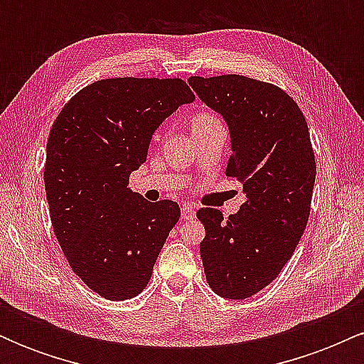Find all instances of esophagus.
Segmentation results:
<instances>
[{
  "mask_svg": "<svg viewBox=\"0 0 364 364\" xmlns=\"http://www.w3.org/2000/svg\"><path fill=\"white\" fill-rule=\"evenodd\" d=\"M181 217L185 220H190L195 217V207L191 203H183L181 205Z\"/></svg>",
  "mask_w": 364,
  "mask_h": 364,
  "instance_id": "1",
  "label": "esophagus"
}]
</instances>
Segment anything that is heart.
I'll list each match as a JSON object with an SVG mask.
<instances>
[{
	"instance_id": "b5f03b06",
	"label": "heart",
	"mask_w": 364,
	"mask_h": 364,
	"mask_svg": "<svg viewBox=\"0 0 364 364\" xmlns=\"http://www.w3.org/2000/svg\"><path fill=\"white\" fill-rule=\"evenodd\" d=\"M217 121V118L212 112H207V111H200L196 112V114L191 118V127L193 128H198V127H205L208 123H214Z\"/></svg>"
}]
</instances>
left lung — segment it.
I'll list each match as a JSON object with an SVG mask.
<instances>
[{
    "label": "left lung",
    "mask_w": 364,
    "mask_h": 364,
    "mask_svg": "<svg viewBox=\"0 0 364 364\" xmlns=\"http://www.w3.org/2000/svg\"><path fill=\"white\" fill-rule=\"evenodd\" d=\"M231 133L225 174L243 183L240 212H196L205 228L200 257L208 286L223 298L257 294L281 274L308 224L316 176L306 119L281 87L243 75L190 77Z\"/></svg>",
    "instance_id": "1"
}]
</instances>
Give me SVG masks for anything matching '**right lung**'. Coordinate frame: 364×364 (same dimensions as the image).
<instances>
[{
	"label": "right lung",
	"mask_w": 364,
	"mask_h": 364,
	"mask_svg": "<svg viewBox=\"0 0 364 364\" xmlns=\"http://www.w3.org/2000/svg\"><path fill=\"white\" fill-rule=\"evenodd\" d=\"M193 99L181 78H106L54 119L44 166L53 231L73 272L102 298L123 301L147 287L179 220L176 202H147L128 185L156 128Z\"/></svg>",
	"instance_id": "obj_1"
}]
</instances>
